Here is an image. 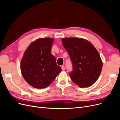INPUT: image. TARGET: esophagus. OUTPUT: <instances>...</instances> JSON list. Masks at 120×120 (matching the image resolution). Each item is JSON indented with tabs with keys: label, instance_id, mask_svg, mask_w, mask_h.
<instances>
[{
	"label": "esophagus",
	"instance_id": "1",
	"mask_svg": "<svg viewBox=\"0 0 120 120\" xmlns=\"http://www.w3.org/2000/svg\"><path fill=\"white\" fill-rule=\"evenodd\" d=\"M61 70H62L63 71H64L65 70V67H64V65H63V66H61Z\"/></svg>",
	"mask_w": 120,
	"mask_h": 120
}]
</instances>
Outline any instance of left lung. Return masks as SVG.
<instances>
[{"mask_svg": "<svg viewBox=\"0 0 120 120\" xmlns=\"http://www.w3.org/2000/svg\"><path fill=\"white\" fill-rule=\"evenodd\" d=\"M61 41L72 63L73 71L70 74L71 81L80 88L93 85L102 70L103 62L99 52L84 38H64Z\"/></svg>", "mask_w": 120, "mask_h": 120, "instance_id": "obj_1", "label": "left lung"}]
</instances>
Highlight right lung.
<instances>
[{
    "instance_id": "obj_1",
    "label": "right lung",
    "mask_w": 120,
    "mask_h": 120,
    "mask_svg": "<svg viewBox=\"0 0 120 120\" xmlns=\"http://www.w3.org/2000/svg\"><path fill=\"white\" fill-rule=\"evenodd\" d=\"M54 38H38L32 41L23 53L20 70L29 85L36 89L48 86L61 71L51 53Z\"/></svg>"
}]
</instances>
